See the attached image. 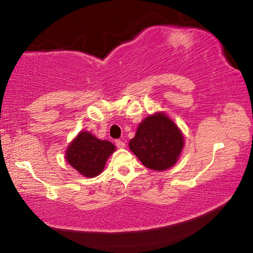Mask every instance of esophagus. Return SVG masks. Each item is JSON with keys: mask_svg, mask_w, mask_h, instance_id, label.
I'll return each instance as SVG.
<instances>
[{"mask_svg": "<svg viewBox=\"0 0 253 253\" xmlns=\"http://www.w3.org/2000/svg\"><path fill=\"white\" fill-rule=\"evenodd\" d=\"M116 146L118 148H124V147H125V143H124L123 140H121V139H117L116 140Z\"/></svg>", "mask_w": 253, "mask_h": 253, "instance_id": "1", "label": "esophagus"}]
</instances>
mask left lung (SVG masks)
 <instances>
[{"label":"left lung","mask_w":253,"mask_h":253,"mask_svg":"<svg viewBox=\"0 0 253 253\" xmlns=\"http://www.w3.org/2000/svg\"><path fill=\"white\" fill-rule=\"evenodd\" d=\"M184 146L182 131L163 113L145 118L129 142L130 151L143 165L154 170H165L177 162Z\"/></svg>","instance_id":"8db88e82"}]
</instances>
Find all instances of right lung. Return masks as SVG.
<instances>
[{"mask_svg":"<svg viewBox=\"0 0 253 253\" xmlns=\"http://www.w3.org/2000/svg\"><path fill=\"white\" fill-rule=\"evenodd\" d=\"M115 152V145L100 140L89 131H81L66 152V160L85 177H95L104 169L108 157Z\"/></svg>","mask_w":253,"mask_h":253,"instance_id":"obj_1","label":"right lung"}]
</instances>
